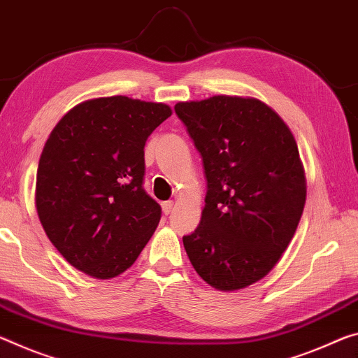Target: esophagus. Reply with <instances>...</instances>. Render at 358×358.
Returning <instances> with one entry per match:
<instances>
[{
  "mask_svg": "<svg viewBox=\"0 0 358 358\" xmlns=\"http://www.w3.org/2000/svg\"><path fill=\"white\" fill-rule=\"evenodd\" d=\"M172 208H173V202L172 201L162 202V212L166 213V215H169L170 212H172Z\"/></svg>",
  "mask_w": 358,
  "mask_h": 358,
  "instance_id": "esophagus-1",
  "label": "esophagus"
}]
</instances>
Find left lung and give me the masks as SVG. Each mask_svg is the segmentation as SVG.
<instances>
[{
  "label": "left lung",
  "mask_w": 358,
  "mask_h": 358,
  "mask_svg": "<svg viewBox=\"0 0 358 358\" xmlns=\"http://www.w3.org/2000/svg\"><path fill=\"white\" fill-rule=\"evenodd\" d=\"M175 113L201 152L206 206L183 237L192 268L223 292L268 275L287 250L306 203L298 145L282 117L257 99L215 95Z\"/></svg>",
  "instance_id": "1"
}]
</instances>
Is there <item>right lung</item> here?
<instances>
[{"mask_svg":"<svg viewBox=\"0 0 358 358\" xmlns=\"http://www.w3.org/2000/svg\"><path fill=\"white\" fill-rule=\"evenodd\" d=\"M170 106L124 95L86 100L50 132L39 157L36 210L68 263L113 279L155 234L161 206L143 189L145 143Z\"/></svg>","mask_w":358,"mask_h":358,"instance_id":"add662e5","label":"right lung"}]
</instances>
